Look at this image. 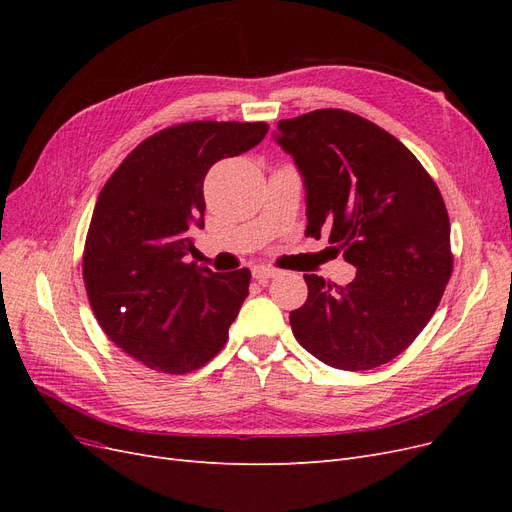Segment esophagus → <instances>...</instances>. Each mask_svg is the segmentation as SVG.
I'll use <instances>...</instances> for the list:
<instances>
[{
    "instance_id": "obj_1",
    "label": "esophagus",
    "mask_w": 512,
    "mask_h": 512,
    "mask_svg": "<svg viewBox=\"0 0 512 512\" xmlns=\"http://www.w3.org/2000/svg\"><path fill=\"white\" fill-rule=\"evenodd\" d=\"M252 275H254V280H256V282H260V284H267V282L271 280V277H275V275H277V269L260 265V267H254V269H252Z\"/></svg>"
}]
</instances>
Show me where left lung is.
Here are the masks:
<instances>
[{
	"instance_id": "1",
	"label": "left lung",
	"mask_w": 512,
	"mask_h": 512,
	"mask_svg": "<svg viewBox=\"0 0 512 512\" xmlns=\"http://www.w3.org/2000/svg\"><path fill=\"white\" fill-rule=\"evenodd\" d=\"M305 183V235L329 232L356 277L303 275L290 312L297 342L335 369L393 361L421 333L453 273L451 222L438 185L393 134L342 108L282 119L273 134Z\"/></svg>"
}]
</instances>
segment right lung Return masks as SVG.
I'll use <instances>...</instances> for the list:
<instances>
[{
  "label": "right lung",
  "mask_w": 512,
  "mask_h": 512,
  "mask_svg": "<svg viewBox=\"0 0 512 512\" xmlns=\"http://www.w3.org/2000/svg\"><path fill=\"white\" fill-rule=\"evenodd\" d=\"M262 121H190L132 149L104 183L83 252L89 305L102 331L162 374H188L218 354L252 273L185 262L205 226L203 183L224 158L256 147Z\"/></svg>",
  "instance_id": "add662e5"
}]
</instances>
